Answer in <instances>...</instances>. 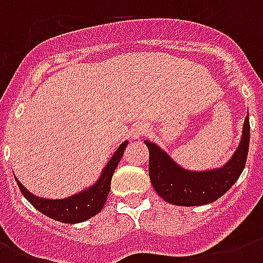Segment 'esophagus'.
<instances>
[{"label":"esophagus","instance_id":"esophagus-1","mask_svg":"<svg viewBox=\"0 0 263 263\" xmlns=\"http://www.w3.org/2000/svg\"><path fill=\"white\" fill-rule=\"evenodd\" d=\"M144 131H146V129H144V127H142V125H135V127L132 128V138H134L135 140L140 139V138H142V135L144 134Z\"/></svg>","mask_w":263,"mask_h":263}]
</instances>
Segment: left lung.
Here are the masks:
<instances>
[{
	"mask_svg": "<svg viewBox=\"0 0 263 263\" xmlns=\"http://www.w3.org/2000/svg\"><path fill=\"white\" fill-rule=\"evenodd\" d=\"M148 175L158 195L176 206H203L224 195L245 169L250 144L249 113L243 124L239 146L222 166L208 171H188L180 166L164 148L146 139Z\"/></svg>",
	"mask_w": 263,
	"mask_h": 263,
	"instance_id": "obj_1",
	"label": "left lung"
}]
</instances>
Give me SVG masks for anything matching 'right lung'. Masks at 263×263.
Returning <instances> with one entry per match:
<instances>
[{"label":"right lung","instance_id":"right-lung-1","mask_svg":"<svg viewBox=\"0 0 263 263\" xmlns=\"http://www.w3.org/2000/svg\"><path fill=\"white\" fill-rule=\"evenodd\" d=\"M128 140H124L116 150L115 154L103 166L99 177L78 194L63 198V199H47L42 196L34 195L30 192L16 177L20 191L28 202L34 206L38 212L47 216L51 220L60 221L64 224H79L83 221L90 220L91 217L97 216L102 210L103 204L106 202L109 191H110L111 176L115 173L117 165L127 147Z\"/></svg>","mask_w":263,"mask_h":263}]
</instances>
